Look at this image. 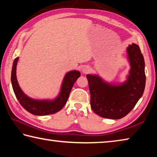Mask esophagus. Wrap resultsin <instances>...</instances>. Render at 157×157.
I'll return each instance as SVG.
<instances>
[{
	"instance_id": "34e87169",
	"label": "esophagus",
	"mask_w": 157,
	"mask_h": 157,
	"mask_svg": "<svg viewBox=\"0 0 157 157\" xmlns=\"http://www.w3.org/2000/svg\"><path fill=\"white\" fill-rule=\"evenodd\" d=\"M89 71H90V68H89V66H84L82 68V73L86 74V73H88Z\"/></svg>"
}]
</instances>
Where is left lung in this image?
<instances>
[{
	"label": "left lung",
	"mask_w": 157,
	"mask_h": 157,
	"mask_svg": "<svg viewBox=\"0 0 157 157\" xmlns=\"http://www.w3.org/2000/svg\"><path fill=\"white\" fill-rule=\"evenodd\" d=\"M130 70L122 83H109L98 75L87 74L93 111L102 118L120 119L127 115L143 94L145 86V61L139 46L127 48Z\"/></svg>",
	"instance_id": "8db88e82"
}]
</instances>
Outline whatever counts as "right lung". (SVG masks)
Returning a JSON list of instances; mask_svg holds the SVG:
<instances>
[{
  "mask_svg": "<svg viewBox=\"0 0 157 157\" xmlns=\"http://www.w3.org/2000/svg\"><path fill=\"white\" fill-rule=\"evenodd\" d=\"M18 57L14 60L12 65L11 82L16 97L21 105L28 112L36 116H46L58 112L63 108L72 89L73 84L80 76L78 71H71L66 73L61 86L59 95L53 100H36L31 98L21 90L17 78V66Z\"/></svg>",
  "mask_w": 157,
  "mask_h": 157,
  "instance_id": "right-lung-1",
  "label": "right lung"
}]
</instances>
